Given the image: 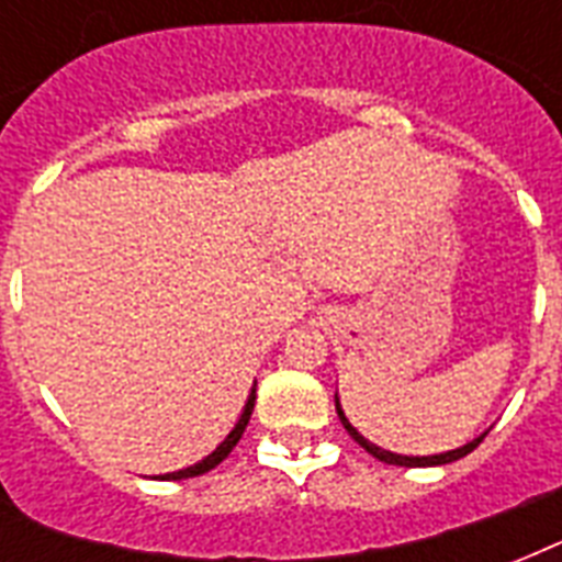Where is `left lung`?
Segmentation results:
<instances>
[{"label": "left lung", "instance_id": "1", "mask_svg": "<svg viewBox=\"0 0 562 562\" xmlns=\"http://www.w3.org/2000/svg\"><path fill=\"white\" fill-rule=\"evenodd\" d=\"M335 411H338V417H341L344 428L350 431V437H352V440H356V443L361 446V449H368V452L373 454V458H379V461H384V463H393V467H437V463H452V461H458V458H463V454H470L472 449H475V446H479L481 440H484V435H487V431H484V435L475 437L472 443L461 446V449H452V452L428 454V458H408V454L384 452V449H379V446H375V443H370V440H364V437H361L359 431H356V428L350 426V423H347V417H344L341 405H338V396H335Z\"/></svg>", "mask_w": 562, "mask_h": 562}]
</instances>
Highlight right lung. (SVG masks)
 <instances>
[{
	"instance_id": "add662e5",
	"label": "right lung",
	"mask_w": 562,
	"mask_h": 562,
	"mask_svg": "<svg viewBox=\"0 0 562 562\" xmlns=\"http://www.w3.org/2000/svg\"><path fill=\"white\" fill-rule=\"evenodd\" d=\"M254 402H256V384H254V391H250V396H247V405L245 411H241V417H238L236 428L229 431L227 437H224V443L215 449L212 454H206L201 463H194V467H187V470H180V472H169V475H162L166 481H178V479H194V475H203V472H210L212 467H218L224 458H227L229 452H233V446L241 440V435H245V428H247V419H250V414H254Z\"/></svg>"
}]
</instances>
